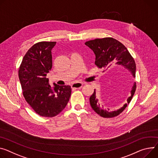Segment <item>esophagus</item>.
<instances>
[{
	"mask_svg": "<svg viewBox=\"0 0 158 158\" xmlns=\"http://www.w3.org/2000/svg\"><path fill=\"white\" fill-rule=\"evenodd\" d=\"M83 83L82 82H76L73 84L72 85V88L73 89H78V88H81L82 85H83Z\"/></svg>",
	"mask_w": 158,
	"mask_h": 158,
	"instance_id": "1",
	"label": "esophagus"
}]
</instances>
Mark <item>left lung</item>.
Here are the masks:
<instances>
[{
    "mask_svg": "<svg viewBox=\"0 0 158 158\" xmlns=\"http://www.w3.org/2000/svg\"><path fill=\"white\" fill-rule=\"evenodd\" d=\"M85 45L91 48L95 55V65L100 69L107 70L114 64L122 65L127 69L134 77H135L136 65L133 57L127 48L118 40L113 38L95 39L85 43ZM105 70H103L104 72ZM136 89V83L134 82L131 90V96L127 99V103L122 107L115 110L104 107L96 98V91L94 89L89 98L90 105L93 110L102 117L113 118L118 116L127 106Z\"/></svg>",
    "mask_w": 158,
    "mask_h": 158,
    "instance_id": "left-lung-1",
    "label": "left lung"
}]
</instances>
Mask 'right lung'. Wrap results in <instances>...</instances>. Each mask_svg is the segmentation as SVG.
Returning a JSON list of instances; mask_svg holds the SVG:
<instances>
[{"mask_svg": "<svg viewBox=\"0 0 158 158\" xmlns=\"http://www.w3.org/2000/svg\"><path fill=\"white\" fill-rule=\"evenodd\" d=\"M54 41H41L33 45L23 57L19 69L23 94L27 103L39 115L53 117L66 106L71 94L70 85L53 84L46 77L52 67Z\"/></svg>", "mask_w": 158, "mask_h": 158, "instance_id": "1", "label": "right lung"}]
</instances>
